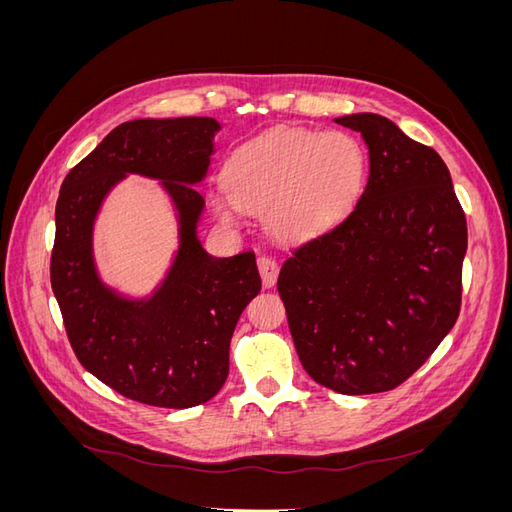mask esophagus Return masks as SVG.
Segmentation results:
<instances>
[{
    "label": "esophagus",
    "mask_w": 512,
    "mask_h": 512,
    "mask_svg": "<svg viewBox=\"0 0 512 512\" xmlns=\"http://www.w3.org/2000/svg\"><path fill=\"white\" fill-rule=\"evenodd\" d=\"M258 271H260V277H262V286L271 288L277 280V271H280V267H277V262L273 258L258 256Z\"/></svg>",
    "instance_id": "34e87169"
}]
</instances>
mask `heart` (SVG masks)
I'll return each instance as SVG.
<instances>
[{"label": "heart", "instance_id": "b5f03b06", "mask_svg": "<svg viewBox=\"0 0 512 512\" xmlns=\"http://www.w3.org/2000/svg\"><path fill=\"white\" fill-rule=\"evenodd\" d=\"M226 183L211 207L226 224L267 211L284 241H307L342 224L359 203L369 173L363 145L348 132L273 128L239 145L226 160Z\"/></svg>", "mask_w": 512, "mask_h": 512}]
</instances>
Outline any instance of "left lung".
<instances>
[{"instance_id": "obj_1", "label": "left lung", "mask_w": 512, "mask_h": 512, "mask_svg": "<svg viewBox=\"0 0 512 512\" xmlns=\"http://www.w3.org/2000/svg\"><path fill=\"white\" fill-rule=\"evenodd\" d=\"M335 121L369 149L365 192L342 224L290 254L277 290L309 376L344 395L382 393L455 327L468 226L431 147L376 113Z\"/></svg>"}]
</instances>
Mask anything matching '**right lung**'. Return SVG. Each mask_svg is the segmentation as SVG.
<instances>
[{"label": "right lung", "mask_w": 512, "mask_h": 512, "mask_svg": "<svg viewBox=\"0 0 512 512\" xmlns=\"http://www.w3.org/2000/svg\"><path fill=\"white\" fill-rule=\"evenodd\" d=\"M220 123L213 117L134 119L117 126L61 183L51 286L83 367L119 395L192 408L222 389L230 337L260 292L254 252L211 256L198 239L203 183ZM128 174L161 181L178 218V250L145 298L108 287L93 256L105 196Z\"/></svg>", "instance_id": "right-lung-1"}]
</instances>
